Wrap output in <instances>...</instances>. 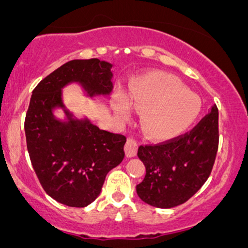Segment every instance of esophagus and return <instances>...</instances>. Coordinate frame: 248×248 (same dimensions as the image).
Masks as SVG:
<instances>
[{
    "label": "esophagus",
    "mask_w": 248,
    "mask_h": 248,
    "mask_svg": "<svg viewBox=\"0 0 248 248\" xmlns=\"http://www.w3.org/2000/svg\"><path fill=\"white\" fill-rule=\"evenodd\" d=\"M137 151H138V142L134 139L128 138L126 141V145H124V152H126V156L128 158H132L137 155Z\"/></svg>",
    "instance_id": "34e87169"
}]
</instances>
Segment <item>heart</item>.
<instances>
[{
  "instance_id": "b5f03b06",
  "label": "heart",
  "mask_w": 248,
  "mask_h": 248,
  "mask_svg": "<svg viewBox=\"0 0 248 248\" xmlns=\"http://www.w3.org/2000/svg\"><path fill=\"white\" fill-rule=\"evenodd\" d=\"M131 104L140 111L144 133L154 140L179 137L196 122L202 110L201 98L168 73L140 78L132 84L129 99L117 94L112 109L121 119H128Z\"/></svg>"
}]
</instances>
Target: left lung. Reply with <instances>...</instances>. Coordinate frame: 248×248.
Wrapping results in <instances>:
<instances>
[{
    "label": "left lung",
    "instance_id": "8db88e82",
    "mask_svg": "<svg viewBox=\"0 0 248 248\" xmlns=\"http://www.w3.org/2000/svg\"><path fill=\"white\" fill-rule=\"evenodd\" d=\"M218 149V109L210 112L189 133L158 145L138 149L146 168L137 186L139 198L151 206L170 209L188 201L205 184Z\"/></svg>",
    "mask_w": 248,
    "mask_h": 248
}]
</instances>
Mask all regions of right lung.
I'll list each match as a JSON object with an SVG mask.
<instances>
[{
    "mask_svg": "<svg viewBox=\"0 0 248 248\" xmlns=\"http://www.w3.org/2000/svg\"><path fill=\"white\" fill-rule=\"evenodd\" d=\"M112 64L98 59L73 60L44 78L33 90L25 117L27 151L46 194L67 206L85 207L101 194L107 174L124 157L126 137L78 119L62 91L79 84L87 97H109ZM61 108L65 119L54 116Z\"/></svg>",
    "mask_w": 248,
    "mask_h": 248,
    "instance_id": "obj_1",
    "label": "right lung"
}]
</instances>
